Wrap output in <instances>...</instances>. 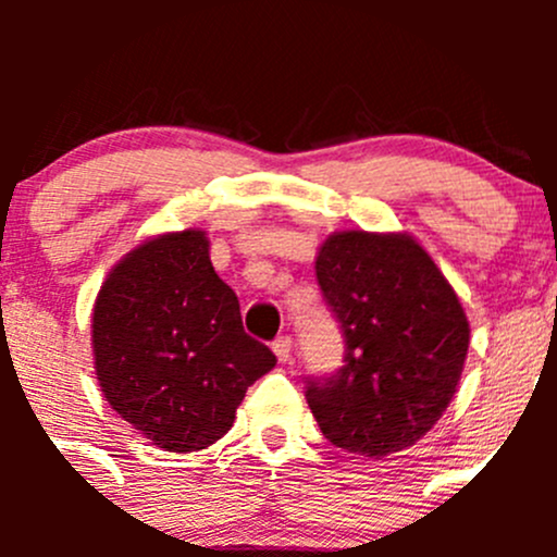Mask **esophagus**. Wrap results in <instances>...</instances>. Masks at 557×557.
Listing matches in <instances>:
<instances>
[{"mask_svg":"<svg viewBox=\"0 0 557 557\" xmlns=\"http://www.w3.org/2000/svg\"><path fill=\"white\" fill-rule=\"evenodd\" d=\"M272 350L274 356H277V361L285 363L290 358V350H294V339H290V336H277V339L272 342Z\"/></svg>","mask_w":557,"mask_h":557,"instance_id":"34e87169","label":"esophagus"}]
</instances>
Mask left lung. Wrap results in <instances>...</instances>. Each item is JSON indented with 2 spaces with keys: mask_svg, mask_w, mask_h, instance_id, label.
Instances as JSON below:
<instances>
[{
  "mask_svg": "<svg viewBox=\"0 0 557 557\" xmlns=\"http://www.w3.org/2000/svg\"><path fill=\"white\" fill-rule=\"evenodd\" d=\"M323 299L345 334V367L307 387L331 445L385 458L418 445L450 407L469 352V318L409 232L345 228L314 256Z\"/></svg>",
  "mask_w": 557,
  "mask_h": 557,
  "instance_id": "1",
  "label": "left lung"
}]
</instances>
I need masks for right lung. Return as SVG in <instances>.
Segmentation results:
<instances>
[{
  "label": "right lung",
  "instance_id": "add662e5",
  "mask_svg": "<svg viewBox=\"0 0 557 557\" xmlns=\"http://www.w3.org/2000/svg\"><path fill=\"white\" fill-rule=\"evenodd\" d=\"M91 350L104 401L166 453L215 445L247 387L277 363L245 334L237 294L196 226L148 237L107 272Z\"/></svg>",
  "mask_w": 557,
  "mask_h": 557
}]
</instances>
